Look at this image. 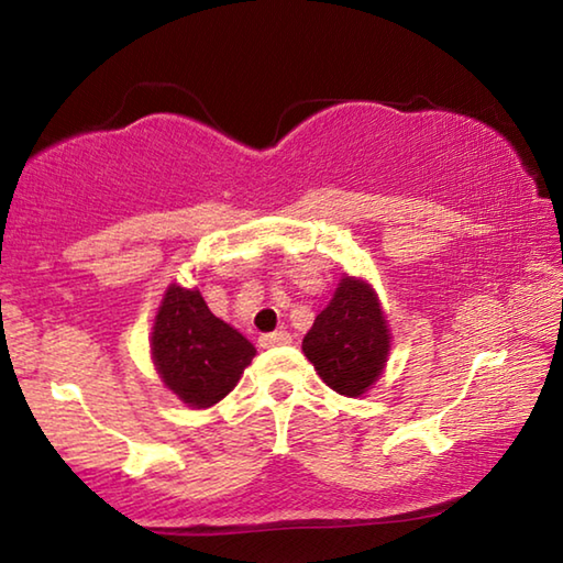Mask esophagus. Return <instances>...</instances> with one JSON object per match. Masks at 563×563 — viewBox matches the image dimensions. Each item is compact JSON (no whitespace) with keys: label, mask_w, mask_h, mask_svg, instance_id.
<instances>
[{"label":"esophagus","mask_w":563,"mask_h":563,"mask_svg":"<svg viewBox=\"0 0 563 563\" xmlns=\"http://www.w3.org/2000/svg\"><path fill=\"white\" fill-rule=\"evenodd\" d=\"M258 342L261 347H280V345H290L292 335L288 330H278V332H268V335H263Z\"/></svg>","instance_id":"34e87169"}]
</instances>
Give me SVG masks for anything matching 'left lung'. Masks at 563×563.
<instances>
[{
    "label": "left lung",
    "instance_id": "left-lung-1",
    "mask_svg": "<svg viewBox=\"0 0 563 563\" xmlns=\"http://www.w3.org/2000/svg\"><path fill=\"white\" fill-rule=\"evenodd\" d=\"M393 335L373 285L342 273L328 308L302 338L305 357L338 395L362 397L385 373Z\"/></svg>",
    "mask_w": 563,
    "mask_h": 563
}]
</instances>
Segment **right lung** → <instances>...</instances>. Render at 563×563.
Instances as JSON below:
<instances>
[{
    "label": "right lung",
    "mask_w": 563,
    "mask_h": 563,
    "mask_svg": "<svg viewBox=\"0 0 563 563\" xmlns=\"http://www.w3.org/2000/svg\"><path fill=\"white\" fill-rule=\"evenodd\" d=\"M148 342L161 383L190 409L221 402L255 357L251 340L216 318L196 288L178 283L161 298Z\"/></svg>",
    "instance_id": "obj_1"
}]
</instances>
